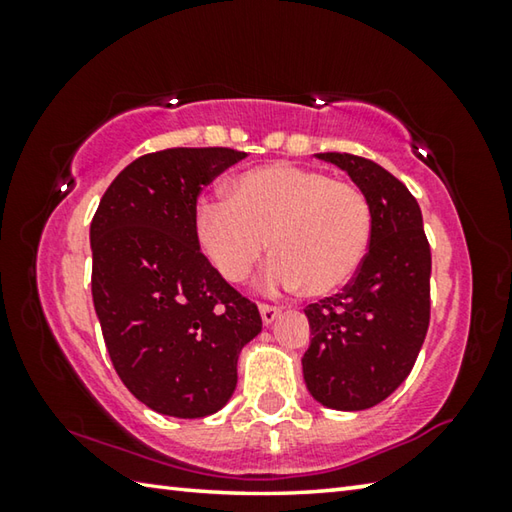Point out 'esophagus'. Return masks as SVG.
<instances>
[{"instance_id": "34e87169", "label": "esophagus", "mask_w": 512, "mask_h": 512, "mask_svg": "<svg viewBox=\"0 0 512 512\" xmlns=\"http://www.w3.org/2000/svg\"><path fill=\"white\" fill-rule=\"evenodd\" d=\"M259 314H262V323L264 325H271L280 316V309L273 307V305H259Z\"/></svg>"}]
</instances>
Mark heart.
I'll list each match as a JSON object with an SVG mask.
<instances>
[{"label":"heart","instance_id":"b5f03b06","mask_svg":"<svg viewBox=\"0 0 512 512\" xmlns=\"http://www.w3.org/2000/svg\"><path fill=\"white\" fill-rule=\"evenodd\" d=\"M194 232L228 282H244L271 239L275 259L264 273V289L302 287L311 298H325L341 291L366 259L372 207L357 185L275 162L237 176L228 198H201Z\"/></svg>","mask_w":512,"mask_h":512}]
</instances>
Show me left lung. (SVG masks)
<instances>
[{
    "mask_svg": "<svg viewBox=\"0 0 512 512\" xmlns=\"http://www.w3.org/2000/svg\"><path fill=\"white\" fill-rule=\"evenodd\" d=\"M352 178L372 207V239L357 275L305 309L311 339L302 375L327 409L363 411L409 377L429 329L431 250L409 189L377 162L316 153Z\"/></svg>",
    "mask_w": 512,
    "mask_h": 512,
    "instance_id": "1",
    "label": "left lung"
}]
</instances>
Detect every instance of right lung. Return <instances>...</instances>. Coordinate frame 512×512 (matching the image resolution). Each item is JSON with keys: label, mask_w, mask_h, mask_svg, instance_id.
Returning <instances> with one entry per match:
<instances>
[{"label": "right lung", "mask_w": 512, "mask_h": 512, "mask_svg": "<svg viewBox=\"0 0 512 512\" xmlns=\"http://www.w3.org/2000/svg\"><path fill=\"white\" fill-rule=\"evenodd\" d=\"M235 149H164L106 189L90 225L92 300L119 379L171 418H205L235 393L255 302L201 253L194 210L205 185L244 160Z\"/></svg>", "instance_id": "obj_1"}]
</instances>
